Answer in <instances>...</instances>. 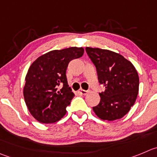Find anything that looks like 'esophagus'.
<instances>
[{
    "label": "esophagus",
    "instance_id": "esophagus-1",
    "mask_svg": "<svg viewBox=\"0 0 157 157\" xmlns=\"http://www.w3.org/2000/svg\"><path fill=\"white\" fill-rule=\"evenodd\" d=\"M78 92H79V93L81 94V95H86V94H87L88 92H89V91L84 90V89H80V90L78 91Z\"/></svg>",
    "mask_w": 157,
    "mask_h": 157
}]
</instances>
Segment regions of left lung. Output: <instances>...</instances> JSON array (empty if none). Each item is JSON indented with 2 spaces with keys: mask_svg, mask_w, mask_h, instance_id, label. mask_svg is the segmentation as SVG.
Listing matches in <instances>:
<instances>
[{
  "mask_svg": "<svg viewBox=\"0 0 157 157\" xmlns=\"http://www.w3.org/2000/svg\"><path fill=\"white\" fill-rule=\"evenodd\" d=\"M86 51L96 68L98 82L105 87L99 93V103L92 109L103 120L121 119L136 99L140 84L137 71L129 61L114 52L89 47Z\"/></svg>",
  "mask_w": 157,
  "mask_h": 157,
  "instance_id": "1",
  "label": "left lung"
}]
</instances>
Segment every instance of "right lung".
Instances as JSON below:
<instances>
[{"label": "right lung", "mask_w": 157, "mask_h": 157, "mask_svg": "<svg viewBox=\"0 0 157 157\" xmlns=\"http://www.w3.org/2000/svg\"><path fill=\"white\" fill-rule=\"evenodd\" d=\"M83 54V48L53 50L31 64L25 77L24 97L30 113L38 122L52 123L66 114V107L75 96L68 85L67 67Z\"/></svg>", "instance_id": "obj_1"}]
</instances>
